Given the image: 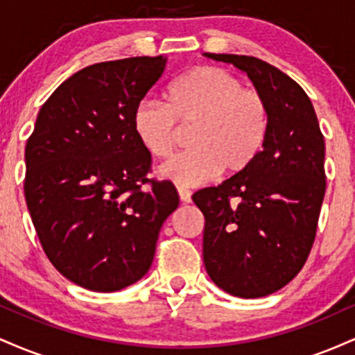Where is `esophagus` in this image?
I'll use <instances>...</instances> for the list:
<instances>
[{
	"instance_id": "esophagus-1",
	"label": "esophagus",
	"mask_w": 355,
	"mask_h": 355,
	"mask_svg": "<svg viewBox=\"0 0 355 355\" xmlns=\"http://www.w3.org/2000/svg\"><path fill=\"white\" fill-rule=\"evenodd\" d=\"M178 197H180V200L183 203H189L191 200V191L189 189H185V187H178Z\"/></svg>"
}]
</instances>
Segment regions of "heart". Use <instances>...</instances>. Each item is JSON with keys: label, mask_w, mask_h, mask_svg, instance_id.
Listing matches in <instances>:
<instances>
[{"label": "heart", "mask_w": 355, "mask_h": 355, "mask_svg": "<svg viewBox=\"0 0 355 355\" xmlns=\"http://www.w3.org/2000/svg\"><path fill=\"white\" fill-rule=\"evenodd\" d=\"M191 128L193 148L160 166V177L195 187L223 170L239 175L259 158L270 132L267 101L217 67H198L166 89V103L146 100L133 112L135 135L150 155L168 158Z\"/></svg>", "instance_id": "heart-1"}]
</instances>
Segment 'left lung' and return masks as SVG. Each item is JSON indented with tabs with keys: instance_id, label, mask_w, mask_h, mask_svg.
<instances>
[{
	"instance_id": "obj_1",
	"label": "left lung",
	"mask_w": 355,
	"mask_h": 355,
	"mask_svg": "<svg viewBox=\"0 0 355 355\" xmlns=\"http://www.w3.org/2000/svg\"><path fill=\"white\" fill-rule=\"evenodd\" d=\"M207 58L247 73L270 112V132L245 172L195 191L205 217L203 263L227 294L257 299L299 274L315 239L325 195V144L307 93L279 68L254 56Z\"/></svg>"
}]
</instances>
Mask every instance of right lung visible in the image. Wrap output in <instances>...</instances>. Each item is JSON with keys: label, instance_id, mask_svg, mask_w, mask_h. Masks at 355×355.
Instances as JSON below:
<instances>
[{"label": "right lung", "instance_id": "right-lung-1", "mask_svg": "<svg viewBox=\"0 0 355 355\" xmlns=\"http://www.w3.org/2000/svg\"><path fill=\"white\" fill-rule=\"evenodd\" d=\"M165 67V56H135L76 71L28 138L24 197L36 234L56 270L88 291L138 282L180 203L168 180L141 189L152 155L133 130V112Z\"/></svg>", "mask_w": 355, "mask_h": 355}]
</instances>
